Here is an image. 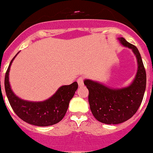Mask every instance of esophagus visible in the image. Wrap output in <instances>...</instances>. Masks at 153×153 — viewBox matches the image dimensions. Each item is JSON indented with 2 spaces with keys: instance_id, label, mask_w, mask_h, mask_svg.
Here are the masks:
<instances>
[{
  "instance_id": "1",
  "label": "esophagus",
  "mask_w": 153,
  "mask_h": 153,
  "mask_svg": "<svg viewBox=\"0 0 153 153\" xmlns=\"http://www.w3.org/2000/svg\"><path fill=\"white\" fill-rule=\"evenodd\" d=\"M84 77L83 76H80L77 79V83L79 84V86H83L84 85Z\"/></svg>"
}]
</instances>
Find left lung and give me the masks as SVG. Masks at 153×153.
<instances>
[{
	"label": "left lung",
	"mask_w": 153,
	"mask_h": 153,
	"mask_svg": "<svg viewBox=\"0 0 153 153\" xmlns=\"http://www.w3.org/2000/svg\"><path fill=\"white\" fill-rule=\"evenodd\" d=\"M123 46L132 49L137 59L138 69L130 86L111 89L92 80H85L88 89V102L93 116L105 124L124 123L136 114L142 102L146 88V72L138 50L124 39H119Z\"/></svg>",
	"instance_id": "obj_1"
}]
</instances>
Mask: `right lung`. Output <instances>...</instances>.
Returning a JSON list of instances; mask_svg holds the SVG:
<instances>
[{"mask_svg":"<svg viewBox=\"0 0 153 153\" xmlns=\"http://www.w3.org/2000/svg\"><path fill=\"white\" fill-rule=\"evenodd\" d=\"M15 57L8 65L4 77L6 95L15 113L24 122L38 126H48L59 123L66 114L69 102L78 88L77 82L61 87L52 97L44 102L20 100L14 95L8 82L9 69Z\"/></svg>","mask_w":153,"mask_h":153,"instance_id":"add662e5","label":"right lung"}]
</instances>
